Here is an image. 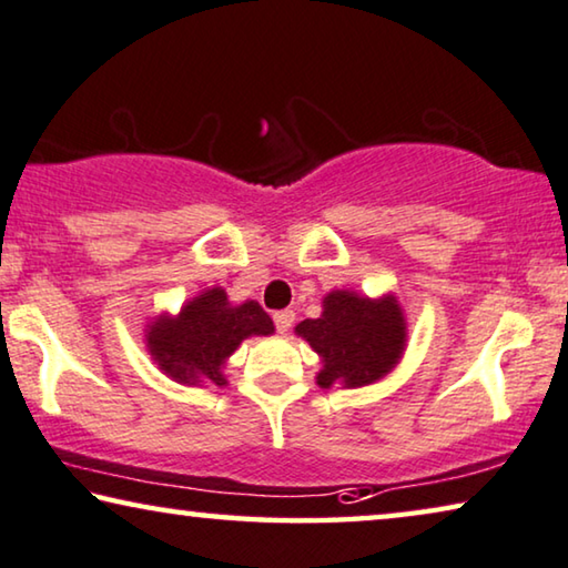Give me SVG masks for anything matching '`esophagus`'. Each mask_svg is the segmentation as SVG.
I'll list each match as a JSON object with an SVG mask.
<instances>
[{"mask_svg": "<svg viewBox=\"0 0 568 568\" xmlns=\"http://www.w3.org/2000/svg\"><path fill=\"white\" fill-rule=\"evenodd\" d=\"M273 321H275L277 334H287V332H291L293 321H295V313L293 311H275L273 313Z\"/></svg>", "mask_w": 568, "mask_h": 568, "instance_id": "34e87169", "label": "esophagus"}]
</instances>
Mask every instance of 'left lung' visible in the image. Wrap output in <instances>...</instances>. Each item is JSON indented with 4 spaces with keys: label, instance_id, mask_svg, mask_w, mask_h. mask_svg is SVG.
Listing matches in <instances>:
<instances>
[{
    "label": "left lung",
    "instance_id": "8db88e82",
    "mask_svg": "<svg viewBox=\"0 0 568 568\" xmlns=\"http://www.w3.org/2000/svg\"><path fill=\"white\" fill-rule=\"evenodd\" d=\"M321 357V387H362L383 379L405 349V316L395 295L372 301L352 291H332L324 313L295 326Z\"/></svg>",
    "mask_w": 568,
    "mask_h": 568
}]
</instances>
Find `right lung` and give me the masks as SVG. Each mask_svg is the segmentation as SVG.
<instances>
[{
  "mask_svg": "<svg viewBox=\"0 0 568 568\" xmlns=\"http://www.w3.org/2000/svg\"><path fill=\"white\" fill-rule=\"evenodd\" d=\"M273 318L260 303L232 306L222 287H209L185 303L178 316H158L148 326V349L158 367L175 383L209 379L224 385V365L247 336L273 334Z\"/></svg>",
  "mask_w": 568,
  "mask_h": 568,
  "instance_id": "right-lung-1",
  "label": "right lung"
}]
</instances>
